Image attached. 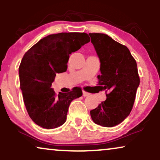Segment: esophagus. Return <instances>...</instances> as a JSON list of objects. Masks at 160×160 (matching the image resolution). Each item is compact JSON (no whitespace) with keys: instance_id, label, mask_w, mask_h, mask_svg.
Here are the masks:
<instances>
[{"instance_id":"esophagus-1","label":"esophagus","mask_w":160,"mask_h":160,"mask_svg":"<svg viewBox=\"0 0 160 160\" xmlns=\"http://www.w3.org/2000/svg\"><path fill=\"white\" fill-rule=\"evenodd\" d=\"M89 95V93L86 92H85V91H82V96L86 97V96H88Z\"/></svg>"}]
</instances>
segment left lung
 Listing matches in <instances>:
<instances>
[{"mask_svg": "<svg viewBox=\"0 0 160 160\" xmlns=\"http://www.w3.org/2000/svg\"><path fill=\"white\" fill-rule=\"evenodd\" d=\"M89 35L100 60L99 86L109 92L106 100L92 110L90 115L95 123L113 127L122 122L132 109L140 83L137 63L126 46L107 34Z\"/></svg>", "mask_w": 160, "mask_h": 160, "instance_id": "obj_1", "label": "left lung"}]
</instances>
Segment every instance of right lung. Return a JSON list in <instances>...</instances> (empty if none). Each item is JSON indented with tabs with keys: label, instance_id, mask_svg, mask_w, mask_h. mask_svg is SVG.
Wrapping results in <instances>:
<instances>
[{
	"label": "right lung",
	"instance_id": "add662e5",
	"mask_svg": "<svg viewBox=\"0 0 160 160\" xmlns=\"http://www.w3.org/2000/svg\"><path fill=\"white\" fill-rule=\"evenodd\" d=\"M90 41L86 33H59L40 40L24 55L19 68L20 88L29 117L44 128L65 122L71 102L82 96L80 87L56 94L52 88L56 74L67 71L70 54Z\"/></svg>",
	"mask_w": 160,
	"mask_h": 160
}]
</instances>
